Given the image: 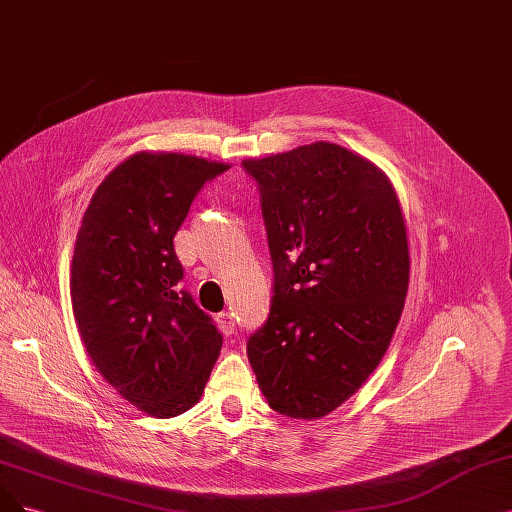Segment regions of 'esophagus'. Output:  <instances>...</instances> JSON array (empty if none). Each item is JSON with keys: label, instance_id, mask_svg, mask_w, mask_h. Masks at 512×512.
I'll list each match as a JSON object with an SVG mask.
<instances>
[{"label": "esophagus", "instance_id": "1", "mask_svg": "<svg viewBox=\"0 0 512 512\" xmlns=\"http://www.w3.org/2000/svg\"><path fill=\"white\" fill-rule=\"evenodd\" d=\"M218 326H220V330H222L224 334H233V332H235V320H233V313L222 311V313L218 315Z\"/></svg>", "mask_w": 512, "mask_h": 512}]
</instances>
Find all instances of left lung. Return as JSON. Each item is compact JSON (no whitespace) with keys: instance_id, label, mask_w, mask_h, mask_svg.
Masks as SVG:
<instances>
[{"instance_id":"left-lung-1","label":"left lung","mask_w":512,"mask_h":512,"mask_svg":"<svg viewBox=\"0 0 512 512\" xmlns=\"http://www.w3.org/2000/svg\"><path fill=\"white\" fill-rule=\"evenodd\" d=\"M260 186L275 288L248 360L269 407L317 419L385 356L409 290V235L392 180L366 156L315 142L245 158Z\"/></svg>"}]
</instances>
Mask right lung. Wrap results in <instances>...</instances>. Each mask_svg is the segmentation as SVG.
<instances>
[{
    "mask_svg": "<svg viewBox=\"0 0 512 512\" xmlns=\"http://www.w3.org/2000/svg\"><path fill=\"white\" fill-rule=\"evenodd\" d=\"M228 163L182 152H135L88 203L69 269L82 345L133 407L167 419L195 407L222 334L180 290L173 237L192 199Z\"/></svg>",
    "mask_w": 512,
    "mask_h": 512,
    "instance_id": "obj_1",
    "label": "right lung"
}]
</instances>
